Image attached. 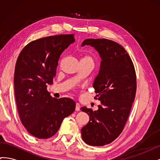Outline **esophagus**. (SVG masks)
Segmentation results:
<instances>
[{"label": "esophagus", "mask_w": 160, "mask_h": 160, "mask_svg": "<svg viewBox=\"0 0 160 160\" xmlns=\"http://www.w3.org/2000/svg\"><path fill=\"white\" fill-rule=\"evenodd\" d=\"M75 110H76V111H79V110H80V105H79V103H76Z\"/></svg>", "instance_id": "1"}]
</instances>
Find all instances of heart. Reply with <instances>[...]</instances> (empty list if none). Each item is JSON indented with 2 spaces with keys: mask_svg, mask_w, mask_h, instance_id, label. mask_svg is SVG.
Here are the masks:
<instances>
[{
  "mask_svg": "<svg viewBox=\"0 0 160 160\" xmlns=\"http://www.w3.org/2000/svg\"><path fill=\"white\" fill-rule=\"evenodd\" d=\"M81 61H86V62H90L91 63H93L94 64V61L93 59H92V57L89 55H84L82 57Z\"/></svg>",
  "mask_w": 160,
  "mask_h": 160,
  "instance_id": "b5f03b06",
  "label": "heart"
}]
</instances>
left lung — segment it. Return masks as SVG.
Instances as JSON below:
<instances>
[{"label": "left lung", "instance_id": "8db88e82", "mask_svg": "<svg viewBox=\"0 0 160 160\" xmlns=\"http://www.w3.org/2000/svg\"><path fill=\"white\" fill-rule=\"evenodd\" d=\"M91 45L101 58L99 75L93 83L98 110L82 107L89 122L81 129L83 141L89 146H103L123 132L135 98L136 73L127 51L118 43L106 38H88L82 46Z\"/></svg>", "mask_w": 160, "mask_h": 160}]
</instances>
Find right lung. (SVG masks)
<instances>
[{"label":"right lung","instance_id":"add662e5","mask_svg":"<svg viewBox=\"0 0 160 160\" xmlns=\"http://www.w3.org/2000/svg\"><path fill=\"white\" fill-rule=\"evenodd\" d=\"M74 41L73 34L41 38L27 44L18 57L14 75L18 112L23 126L37 138L53 136L75 109L73 100L52 98L47 89L62 52Z\"/></svg>","mask_w":160,"mask_h":160}]
</instances>
